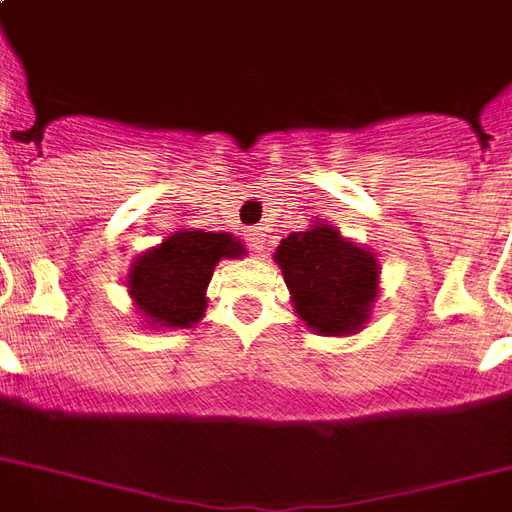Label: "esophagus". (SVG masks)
<instances>
[{"label": "esophagus", "instance_id": "esophagus-1", "mask_svg": "<svg viewBox=\"0 0 512 512\" xmlns=\"http://www.w3.org/2000/svg\"><path fill=\"white\" fill-rule=\"evenodd\" d=\"M246 244H249V249H255V252H263V244H266V233H263L260 227H252V230H246Z\"/></svg>", "mask_w": 512, "mask_h": 512}]
</instances>
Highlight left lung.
Here are the masks:
<instances>
[{
    "instance_id": "left-lung-1",
    "label": "left lung",
    "mask_w": 512,
    "mask_h": 512,
    "mask_svg": "<svg viewBox=\"0 0 512 512\" xmlns=\"http://www.w3.org/2000/svg\"><path fill=\"white\" fill-rule=\"evenodd\" d=\"M298 317L325 336L355 333L377 298V260L331 225L287 236L276 249Z\"/></svg>"
}]
</instances>
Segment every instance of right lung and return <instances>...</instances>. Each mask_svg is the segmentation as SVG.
<instances>
[{"instance_id":"add662e5","label":"right lung","mask_w":512,"mask_h":512,"mask_svg":"<svg viewBox=\"0 0 512 512\" xmlns=\"http://www.w3.org/2000/svg\"><path fill=\"white\" fill-rule=\"evenodd\" d=\"M244 246L225 233L179 230L130 268V295L151 325L187 328L206 309V287L222 257H241Z\"/></svg>"}]
</instances>
